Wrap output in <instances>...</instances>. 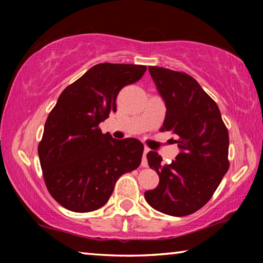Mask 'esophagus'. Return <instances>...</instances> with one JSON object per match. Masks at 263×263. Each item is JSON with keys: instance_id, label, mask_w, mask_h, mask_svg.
Wrapping results in <instances>:
<instances>
[{"instance_id": "esophagus-1", "label": "esophagus", "mask_w": 263, "mask_h": 263, "mask_svg": "<svg viewBox=\"0 0 263 263\" xmlns=\"http://www.w3.org/2000/svg\"><path fill=\"white\" fill-rule=\"evenodd\" d=\"M149 152V148L148 147H145L144 148V155H142V159H141V166L142 167H148V162H147V158H146V154Z\"/></svg>"}]
</instances>
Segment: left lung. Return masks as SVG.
I'll return each instance as SVG.
<instances>
[{"label": "left lung", "instance_id": "obj_1", "mask_svg": "<svg viewBox=\"0 0 263 263\" xmlns=\"http://www.w3.org/2000/svg\"><path fill=\"white\" fill-rule=\"evenodd\" d=\"M148 70L167 109L161 131L179 137L180 153L169 164L147 153L160 182L145 191V199L166 215L188 216L210 201L229 171V132L216 102L194 78L157 66Z\"/></svg>", "mask_w": 263, "mask_h": 263}]
</instances>
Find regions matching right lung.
I'll use <instances>...</instances> for the list:
<instances>
[{
	"instance_id": "add662e5",
	"label": "right lung",
	"mask_w": 263,
	"mask_h": 263,
	"mask_svg": "<svg viewBox=\"0 0 263 263\" xmlns=\"http://www.w3.org/2000/svg\"><path fill=\"white\" fill-rule=\"evenodd\" d=\"M146 66L95 65L65 89L48 115L38 154L48 193L74 212L97 210L117 180L139 167L144 145L114 139L100 123L116 111L121 89L140 80Z\"/></svg>"
}]
</instances>
